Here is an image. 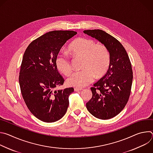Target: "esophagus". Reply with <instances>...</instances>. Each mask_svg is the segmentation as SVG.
Returning <instances> with one entry per match:
<instances>
[{"label":"esophagus","mask_w":153,"mask_h":153,"mask_svg":"<svg viewBox=\"0 0 153 153\" xmlns=\"http://www.w3.org/2000/svg\"><path fill=\"white\" fill-rule=\"evenodd\" d=\"M82 90V88H77V87H76V88H74V91H79Z\"/></svg>","instance_id":"esophagus-1"}]
</instances>
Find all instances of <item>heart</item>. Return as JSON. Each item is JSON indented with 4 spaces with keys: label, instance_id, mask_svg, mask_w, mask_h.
<instances>
[{
    "label": "heart",
    "instance_id": "b5f03b06",
    "mask_svg": "<svg viewBox=\"0 0 153 153\" xmlns=\"http://www.w3.org/2000/svg\"><path fill=\"white\" fill-rule=\"evenodd\" d=\"M69 51L75 56L82 57L81 71L72 74L68 79V83L77 88H82L92 83L95 77L104 74L110 63V54L108 48L102 43L86 37H79L68 47ZM56 65L63 74L69 76L73 68L68 56L59 53L56 57Z\"/></svg>",
    "mask_w": 153,
    "mask_h": 153
}]
</instances>
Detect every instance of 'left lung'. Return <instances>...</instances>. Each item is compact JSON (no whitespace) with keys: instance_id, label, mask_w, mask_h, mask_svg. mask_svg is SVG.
<instances>
[{"instance_id":"left-lung-1","label":"left lung","mask_w":153,"mask_h":153,"mask_svg":"<svg viewBox=\"0 0 153 153\" xmlns=\"http://www.w3.org/2000/svg\"><path fill=\"white\" fill-rule=\"evenodd\" d=\"M105 45L110 51L109 68L91 88V99L86 103L88 111L102 120L113 118L126 105L131 90L133 70L128 55L120 42L101 30L83 31Z\"/></svg>"}]
</instances>
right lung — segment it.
Returning <instances> with one entry per match:
<instances>
[{
  "mask_svg": "<svg viewBox=\"0 0 153 153\" xmlns=\"http://www.w3.org/2000/svg\"><path fill=\"white\" fill-rule=\"evenodd\" d=\"M74 31H53L33 40L26 49L20 65L19 82L22 95L30 112L39 120L54 122L66 113L73 87L54 90L63 84L56 57Z\"/></svg>",
  "mask_w": 153,
  "mask_h": 153,
  "instance_id": "1",
  "label": "right lung"
}]
</instances>
